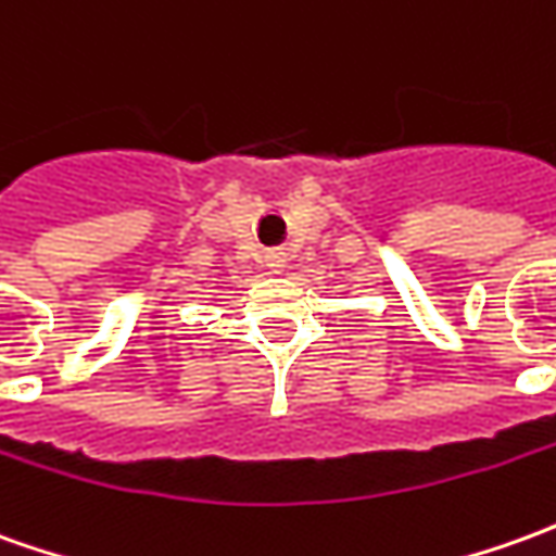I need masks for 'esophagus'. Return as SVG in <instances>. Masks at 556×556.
Masks as SVG:
<instances>
[{
	"mask_svg": "<svg viewBox=\"0 0 556 556\" xmlns=\"http://www.w3.org/2000/svg\"><path fill=\"white\" fill-rule=\"evenodd\" d=\"M265 265H267V270L279 274V270L286 267V252H282V250H267L265 252Z\"/></svg>",
	"mask_w": 556,
	"mask_h": 556,
	"instance_id": "34e87169",
	"label": "esophagus"
}]
</instances>
